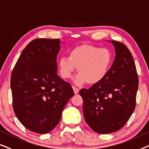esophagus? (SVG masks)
<instances>
[{
    "mask_svg": "<svg viewBox=\"0 0 149 149\" xmlns=\"http://www.w3.org/2000/svg\"><path fill=\"white\" fill-rule=\"evenodd\" d=\"M73 92H74L75 94H78L79 92V89L78 88H76V87L73 86Z\"/></svg>",
    "mask_w": 149,
    "mask_h": 149,
    "instance_id": "1",
    "label": "esophagus"
}]
</instances>
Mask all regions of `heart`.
Wrapping results in <instances>:
<instances>
[{
	"label": "heart",
	"mask_w": 149,
	"mask_h": 149,
	"mask_svg": "<svg viewBox=\"0 0 149 149\" xmlns=\"http://www.w3.org/2000/svg\"><path fill=\"white\" fill-rule=\"evenodd\" d=\"M113 61L114 56L109 49L82 44L71 49L69 58H61L58 66L63 78H71L78 68L79 73L73 80L75 84L80 86L88 82L93 85L106 78Z\"/></svg>",
	"instance_id": "obj_1"
}]
</instances>
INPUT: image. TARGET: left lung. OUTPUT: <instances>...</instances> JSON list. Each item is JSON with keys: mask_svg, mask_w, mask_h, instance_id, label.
<instances>
[{"mask_svg": "<svg viewBox=\"0 0 149 149\" xmlns=\"http://www.w3.org/2000/svg\"><path fill=\"white\" fill-rule=\"evenodd\" d=\"M111 42L116 56L108 76L99 84L80 91L85 121L102 134L116 132L128 121L136 108L139 82L130 51L123 43Z\"/></svg>", "mask_w": 149, "mask_h": 149, "instance_id": "8db88e82", "label": "left lung"}]
</instances>
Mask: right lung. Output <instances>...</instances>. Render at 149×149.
Returning a JSON list of instances; mask_svg holds the SVG:
<instances>
[{
  "mask_svg": "<svg viewBox=\"0 0 149 149\" xmlns=\"http://www.w3.org/2000/svg\"><path fill=\"white\" fill-rule=\"evenodd\" d=\"M60 39H37L19 56L11 77L13 108L28 130L45 134L58 124L63 109L74 95L69 83L57 75Z\"/></svg>",
  "mask_w": 149,
  "mask_h": 149,
  "instance_id": "add662e5",
  "label": "right lung"
}]
</instances>
